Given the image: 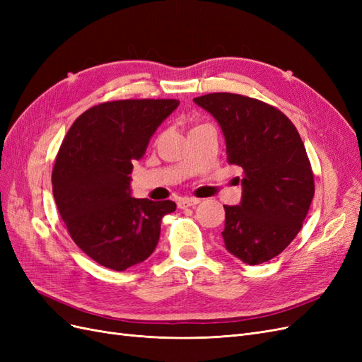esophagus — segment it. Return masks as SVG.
<instances>
[{
  "label": "esophagus",
  "instance_id": "34e87169",
  "mask_svg": "<svg viewBox=\"0 0 362 362\" xmlns=\"http://www.w3.org/2000/svg\"><path fill=\"white\" fill-rule=\"evenodd\" d=\"M201 201L196 199V198H182L178 201V208H181V210H184V208H193L198 205Z\"/></svg>",
  "mask_w": 362,
  "mask_h": 362
}]
</instances>
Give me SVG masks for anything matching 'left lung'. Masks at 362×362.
Wrapping results in <instances>:
<instances>
[{"label": "left lung", "mask_w": 362, "mask_h": 362, "mask_svg": "<svg viewBox=\"0 0 362 362\" xmlns=\"http://www.w3.org/2000/svg\"><path fill=\"white\" fill-rule=\"evenodd\" d=\"M217 120L229 164L243 169L240 205L225 206L223 242L250 266L279 255L300 231L314 196L303 141L276 107L237 93L193 100Z\"/></svg>", "instance_id": "1"}]
</instances>
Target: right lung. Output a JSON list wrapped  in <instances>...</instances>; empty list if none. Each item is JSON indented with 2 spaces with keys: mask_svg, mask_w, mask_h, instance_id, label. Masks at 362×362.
<instances>
[{
  "mask_svg": "<svg viewBox=\"0 0 362 362\" xmlns=\"http://www.w3.org/2000/svg\"><path fill=\"white\" fill-rule=\"evenodd\" d=\"M178 100H120L76 117L52 169V194L71 238L98 264L117 272L154 252L172 201L131 196L133 163Z\"/></svg>",
  "mask_w": 362,
  "mask_h": 362,
  "instance_id": "obj_1",
  "label": "right lung"
}]
</instances>
